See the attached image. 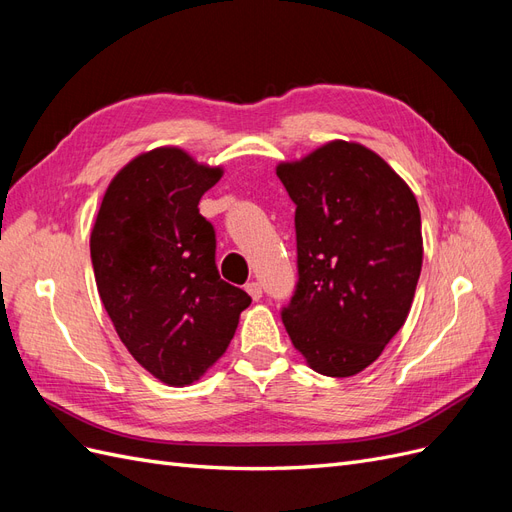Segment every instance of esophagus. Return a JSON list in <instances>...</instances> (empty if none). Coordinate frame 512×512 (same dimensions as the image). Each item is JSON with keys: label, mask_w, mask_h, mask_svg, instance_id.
<instances>
[{"label": "esophagus", "mask_w": 512, "mask_h": 512, "mask_svg": "<svg viewBox=\"0 0 512 512\" xmlns=\"http://www.w3.org/2000/svg\"><path fill=\"white\" fill-rule=\"evenodd\" d=\"M245 290H247V294H250V297H252L254 301H260V299H262V286H260L258 282L245 284Z\"/></svg>", "instance_id": "1"}]
</instances>
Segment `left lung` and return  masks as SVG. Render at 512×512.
<instances>
[{"label":"left lung","mask_w":512,"mask_h":512,"mask_svg":"<svg viewBox=\"0 0 512 512\" xmlns=\"http://www.w3.org/2000/svg\"><path fill=\"white\" fill-rule=\"evenodd\" d=\"M294 211L299 282L282 322L307 365L348 378L404 327L423 267L421 211L378 153L333 141L277 166Z\"/></svg>","instance_id":"8db88e82"}]
</instances>
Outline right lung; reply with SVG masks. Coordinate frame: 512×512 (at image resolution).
<instances>
[{"label":"right lung","mask_w":512,"mask_h":512,"mask_svg":"<svg viewBox=\"0 0 512 512\" xmlns=\"http://www.w3.org/2000/svg\"><path fill=\"white\" fill-rule=\"evenodd\" d=\"M222 168L158 147L123 166L91 230V265L119 339L170 386L196 382L226 352L252 303L215 267V230L198 203Z\"/></svg>","instance_id":"right-lung-1"}]
</instances>
